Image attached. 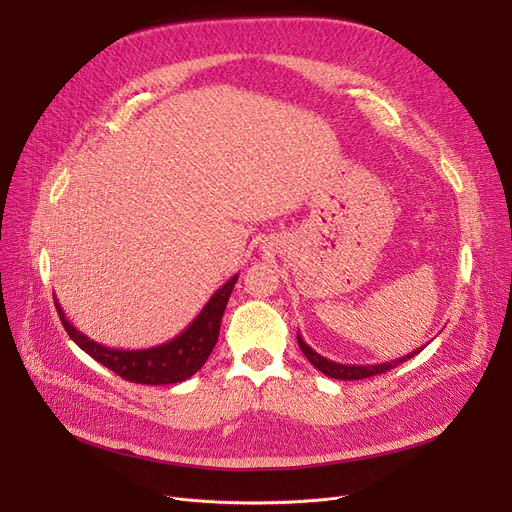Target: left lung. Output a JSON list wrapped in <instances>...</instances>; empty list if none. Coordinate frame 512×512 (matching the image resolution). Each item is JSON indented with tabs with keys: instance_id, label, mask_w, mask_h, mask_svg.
I'll return each instance as SVG.
<instances>
[{
	"instance_id": "1",
	"label": "left lung",
	"mask_w": 512,
	"mask_h": 512,
	"mask_svg": "<svg viewBox=\"0 0 512 512\" xmlns=\"http://www.w3.org/2000/svg\"><path fill=\"white\" fill-rule=\"evenodd\" d=\"M297 340H299V346L301 351L305 353V357L309 359V363L313 367H317L321 373H326L328 378H334V380H365V378H371V375H380V373H386L390 369H394L396 365L405 363L407 359H413L415 355H419L425 346L421 348H415L413 353L405 355V357H398L394 361H386V363H375V365H344V363H336V361H330L326 357H321L319 353H315L313 348L303 340L301 334H297Z\"/></svg>"
}]
</instances>
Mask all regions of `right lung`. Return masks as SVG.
<instances>
[{
    "label": "right lung",
    "mask_w": 512,
    "mask_h": 512,
    "mask_svg": "<svg viewBox=\"0 0 512 512\" xmlns=\"http://www.w3.org/2000/svg\"><path fill=\"white\" fill-rule=\"evenodd\" d=\"M236 280H238V274H234L224 286L215 290L213 297L201 309V313L191 321V326L182 330L178 336L151 348H137V351H128V348H112L91 340L89 336H85L70 324L58 299L53 301H56L58 315L62 319L68 336L97 363L112 369L114 373L120 375V378L128 382L161 386V384L184 382L205 365L215 342H218L222 317Z\"/></svg>",
    "instance_id": "1"
}]
</instances>
